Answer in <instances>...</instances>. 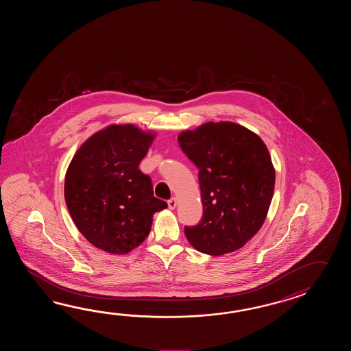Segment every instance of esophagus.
Returning <instances> with one entry per match:
<instances>
[{
    "label": "esophagus",
    "instance_id": "obj_1",
    "mask_svg": "<svg viewBox=\"0 0 351 351\" xmlns=\"http://www.w3.org/2000/svg\"><path fill=\"white\" fill-rule=\"evenodd\" d=\"M177 204H178V202H177V198H171L169 201H168V207L169 209H174L177 207Z\"/></svg>",
    "mask_w": 351,
    "mask_h": 351
}]
</instances>
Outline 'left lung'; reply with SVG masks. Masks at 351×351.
I'll return each mask as SVG.
<instances>
[{
  "label": "left lung",
  "mask_w": 351,
  "mask_h": 351,
  "mask_svg": "<svg viewBox=\"0 0 351 351\" xmlns=\"http://www.w3.org/2000/svg\"><path fill=\"white\" fill-rule=\"evenodd\" d=\"M179 145L198 168L203 216L186 226L189 243L219 256L252 239L266 218L275 188V169L261 138L230 121L207 123L183 132Z\"/></svg>",
  "instance_id": "1"
}]
</instances>
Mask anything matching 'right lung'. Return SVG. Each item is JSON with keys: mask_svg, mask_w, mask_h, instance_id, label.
I'll return each instance as SVG.
<instances>
[{"mask_svg": "<svg viewBox=\"0 0 351 351\" xmlns=\"http://www.w3.org/2000/svg\"><path fill=\"white\" fill-rule=\"evenodd\" d=\"M154 135L110 125L76 152L65 177V201L82 236L109 254L130 252L148 237L153 215L167 203L153 195L139 165Z\"/></svg>", "mask_w": 351, "mask_h": 351, "instance_id": "1", "label": "right lung"}]
</instances>
